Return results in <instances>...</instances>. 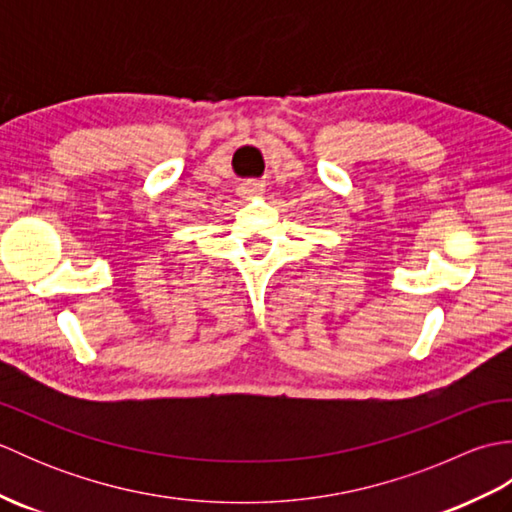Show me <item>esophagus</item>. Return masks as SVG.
<instances>
[{"label": "esophagus", "instance_id": "esophagus-1", "mask_svg": "<svg viewBox=\"0 0 512 512\" xmlns=\"http://www.w3.org/2000/svg\"><path fill=\"white\" fill-rule=\"evenodd\" d=\"M239 193H242V198H246V200L259 198V195L264 193V184L262 182H246V184H242V189H239Z\"/></svg>", "mask_w": 512, "mask_h": 512}]
</instances>
